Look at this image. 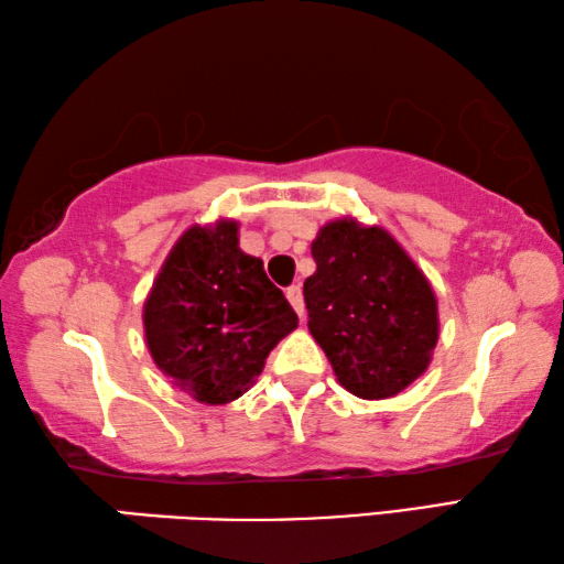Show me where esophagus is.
Segmentation results:
<instances>
[{
    "label": "esophagus",
    "instance_id": "esophagus-1",
    "mask_svg": "<svg viewBox=\"0 0 564 564\" xmlns=\"http://www.w3.org/2000/svg\"><path fill=\"white\" fill-rule=\"evenodd\" d=\"M288 300H290V304L294 307V312L300 314V319H304L307 317V310H304V297H302V290H300V284H292V288H288Z\"/></svg>",
    "mask_w": 564,
    "mask_h": 564
}]
</instances>
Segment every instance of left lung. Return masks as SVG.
<instances>
[{
	"label": "left lung",
	"instance_id": "8db88e82",
	"mask_svg": "<svg viewBox=\"0 0 564 564\" xmlns=\"http://www.w3.org/2000/svg\"><path fill=\"white\" fill-rule=\"evenodd\" d=\"M307 327L339 383L359 399H391L429 369L438 302L416 262L379 225L332 220L312 242Z\"/></svg>",
	"mask_w": 564,
	"mask_h": 564
}]
</instances>
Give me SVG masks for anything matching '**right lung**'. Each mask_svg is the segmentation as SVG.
Returning a JSON list of instances; mask_svg holds the SVG:
<instances>
[{
    "mask_svg": "<svg viewBox=\"0 0 564 564\" xmlns=\"http://www.w3.org/2000/svg\"><path fill=\"white\" fill-rule=\"evenodd\" d=\"M237 227L217 220L185 230L143 304L155 367L210 406L242 397L300 322L260 257L240 250Z\"/></svg>",
    "mask_w": 564,
    "mask_h": 564,
    "instance_id": "obj_1",
    "label": "right lung"
}]
</instances>
